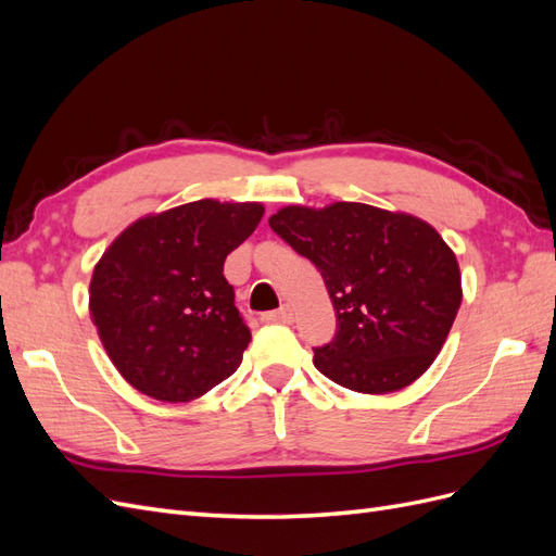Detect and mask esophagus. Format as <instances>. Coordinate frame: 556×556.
Returning a JSON list of instances; mask_svg holds the SVG:
<instances>
[{
  "label": "esophagus",
  "mask_w": 556,
  "mask_h": 556,
  "mask_svg": "<svg viewBox=\"0 0 556 556\" xmlns=\"http://www.w3.org/2000/svg\"><path fill=\"white\" fill-rule=\"evenodd\" d=\"M264 323H282V325H290L294 315H292V308L290 306H280L278 311H271V313H264L262 315Z\"/></svg>",
  "instance_id": "obj_1"
}]
</instances>
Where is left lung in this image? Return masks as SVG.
Here are the masks:
<instances>
[{"instance_id":"1","label":"left lung","mask_w":556,"mask_h":556,"mask_svg":"<svg viewBox=\"0 0 556 556\" xmlns=\"http://www.w3.org/2000/svg\"><path fill=\"white\" fill-rule=\"evenodd\" d=\"M268 225L323 274L336 336L313 364L352 392L415 382L439 355L462 304V276L441 233L419 217L355 201L285 206Z\"/></svg>"}]
</instances>
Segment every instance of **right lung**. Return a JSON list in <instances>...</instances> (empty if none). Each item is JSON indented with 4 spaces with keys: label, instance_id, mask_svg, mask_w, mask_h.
<instances>
[{
    "label": "right lung",
    "instance_id": "1",
    "mask_svg": "<svg viewBox=\"0 0 556 556\" xmlns=\"http://www.w3.org/2000/svg\"><path fill=\"white\" fill-rule=\"evenodd\" d=\"M264 206L199 199L129 225L99 260L90 315L111 362L146 396L199 399L241 366L250 329L225 260Z\"/></svg>",
    "mask_w": 556,
    "mask_h": 556
}]
</instances>
